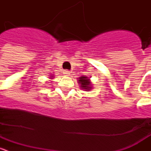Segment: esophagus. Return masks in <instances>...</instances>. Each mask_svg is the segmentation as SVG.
<instances>
[{
	"instance_id": "34e87169",
	"label": "esophagus",
	"mask_w": 151,
	"mask_h": 151,
	"mask_svg": "<svg viewBox=\"0 0 151 151\" xmlns=\"http://www.w3.org/2000/svg\"><path fill=\"white\" fill-rule=\"evenodd\" d=\"M63 74L66 76H70V72L69 71V70H65V71H63Z\"/></svg>"
}]
</instances>
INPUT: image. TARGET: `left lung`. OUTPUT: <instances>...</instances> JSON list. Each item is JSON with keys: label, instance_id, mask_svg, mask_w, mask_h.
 <instances>
[{"label": "left lung", "instance_id": "left-lung-1", "mask_svg": "<svg viewBox=\"0 0 151 151\" xmlns=\"http://www.w3.org/2000/svg\"><path fill=\"white\" fill-rule=\"evenodd\" d=\"M78 84H80V87L82 88V90L88 91H89L92 88L91 83L90 79L88 78V77L82 76L78 78Z\"/></svg>", "mask_w": 151, "mask_h": 151}]
</instances>
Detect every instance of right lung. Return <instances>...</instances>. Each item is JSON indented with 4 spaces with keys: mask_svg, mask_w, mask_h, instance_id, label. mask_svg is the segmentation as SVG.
Returning <instances> with one entry per match:
<instances>
[{
    "mask_svg": "<svg viewBox=\"0 0 151 151\" xmlns=\"http://www.w3.org/2000/svg\"><path fill=\"white\" fill-rule=\"evenodd\" d=\"M50 78H53V76H50Z\"/></svg>",
    "mask_w": 151,
    "mask_h": 151,
    "instance_id": "add662e5",
    "label": "right lung"
}]
</instances>
